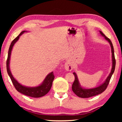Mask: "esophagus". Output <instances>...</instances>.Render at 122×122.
<instances>
[{
  "instance_id": "1",
  "label": "esophagus",
  "mask_w": 122,
  "mask_h": 122,
  "mask_svg": "<svg viewBox=\"0 0 122 122\" xmlns=\"http://www.w3.org/2000/svg\"><path fill=\"white\" fill-rule=\"evenodd\" d=\"M64 68H65V69H66V71H71V70L73 69L72 64H71V63L69 61H66L64 64Z\"/></svg>"
}]
</instances>
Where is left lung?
Returning a JSON list of instances; mask_svg holds the SVG:
<instances>
[{
    "label": "left lung",
    "instance_id": "8db88e82",
    "mask_svg": "<svg viewBox=\"0 0 122 122\" xmlns=\"http://www.w3.org/2000/svg\"><path fill=\"white\" fill-rule=\"evenodd\" d=\"M99 32L101 33L102 36H104L105 39L109 43L110 45H111L112 54V68L111 72L110 73L109 75L106 79V81H105L102 84H101V86H98V87L87 89H83V88L81 87V85L79 84V81H78V79L76 73L74 72L73 73V74L75 76V80L74 82L73 83L72 87L71 88H72V91H73V92H74L76 96L79 97L83 98H89L91 97L97 96V95L101 94L102 93H103V92L107 89V88L108 84H109L110 80H111V78L114 71L115 66H116V59H115L114 48H113L112 43L111 40H110L101 31H99Z\"/></svg>",
    "mask_w": 122,
    "mask_h": 122
}]
</instances>
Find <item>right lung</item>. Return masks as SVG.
Wrapping results in <instances>:
<instances>
[{"instance_id":"right-lung-1","label":"right lung","mask_w":122,"mask_h":122,"mask_svg":"<svg viewBox=\"0 0 122 122\" xmlns=\"http://www.w3.org/2000/svg\"><path fill=\"white\" fill-rule=\"evenodd\" d=\"M26 31H22L20 33L19 36L15 38L11 42L10 46L9 51H8V55L7 61H6V70H7V72L8 75L10 78L11 81H12L13 85H14V87L15 88L16 91L22 93V94L26 95L27 96L31 97L33 98H39L41 97L45 96V95L47 94L49 92L50 90L51 89V86H52L53 81L54 79V73L51 72L49 74L47 75L46 78H45L44 81L43 83L38 86L36 87H28V86H23L22 85L18 83V81L13 77V75L11 74L10 70L9 68V61H10V58L11 52L12 51V48L14 46L15 43L18 41L19 36L21 34H23Z\"/></svg>"}]
</instances>
